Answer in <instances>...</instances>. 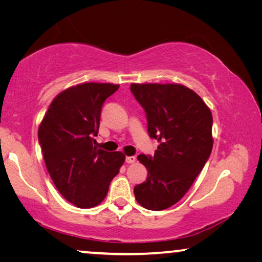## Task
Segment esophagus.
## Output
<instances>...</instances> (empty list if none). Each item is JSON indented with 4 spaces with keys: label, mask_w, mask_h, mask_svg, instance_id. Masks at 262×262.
Instances as JSON below:
<instances>
[{
    "label": "esophagus",
    "mask_w": 262,
    "mask_h": 262,
    "mask_svg": "<svg viewBox=\"0 0 262 262\" xmlns=\"http://www.w3.org/2000/svg\"><path fill=\"white\" fill-rule=\"evenodd\" d=\"M135 161H136V157L135 156H128V157H126V163H128V164L134 163Z\"/></svg>",
    "instance_id": "1"
}]
</instances>
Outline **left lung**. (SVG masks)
I'll return each instance as SVG.
<instances>
[{
  "instance_id": "obj_1",
  "label": "left lung",
  "mask_w": 262,
  "mask_h": 262,
  "mask_svg": "<svg viewBox=\"0 0 262 262\" xmlns=\"http://www.w3.org/2000/svg\"><path fill=\"white\" fill-rule=\"evenodd\" d=\"M143 107L148 133L158 141L154 156L140 155L148 178L136 185V201L149 210L173 206L209 158L212 149V115L200 96L181 84H130Z\"/></svg>"
}]
</instances>
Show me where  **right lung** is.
I'll return each instance as SVG.
<instances>
[{
	"label": "right lung",
	"mask_w": 262,
	"mask_h": 262,
	"mask_svg": "<svg viewBox=\"0 0 262 262\" xmlns=\"http://www.w3.org/2000/svg\"><path fill=\"white\" fill-rule=\"evenodd\" d=\"M118 89L110 83L69 88L55 97L39 126L48 173L62 196L78 208L99 205L125 162L122 152L94 145L104 101Z\"/></svg>",
	"instance_id": "right-lung-1"
}]
</instances>
